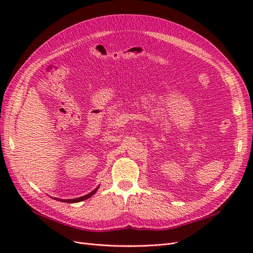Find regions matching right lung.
<instances>
[{
	"instance_id": "1",
	"label": "right lung",
	"mask_w": 253,
	"mask_h": 253,
	"mask_svg": "<svg viewBox=\"0 0 253 253\" xmlns=\"http://www.w3.org/2000/svg\"><path fill=\"white\" fill-rule=\"evenodd\" d=\"M97 189H98V188H97ZM97 189H95V190L93 191V192L88 193L87 195H84V196L79 197V198H74V200H59V198H56V200H57V201H60V202H64V203H78V202H82V201H84V200H87L88 197H90L91 195L95 194Z\"/></svg>"
}]
</instances>
